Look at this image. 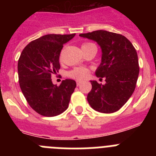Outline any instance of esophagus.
<instances>
[{"instance_id":"obj_1","label":"esophagus","mask_w":156,"mask_h":156,"mask_svg":"<svg viewBox=\"0 0 156 156\" xmlns=\"http://www.w3.org/2000/svg\"><path fill=\"white\" fill-rule=\"evenodd\" d=\"M81 83H82V82H81V81L77 80V81H76V85H77V86H80V85L81 84Z\"/></svg>"}]
</instances>
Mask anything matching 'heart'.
I'll use <instances>...</instances> for the list:
<instances>
[{"label": "heart", "mask_w": 156, "mask_h": 156, "mask_svg": "<svg viewBox=\"0 0 156 156\" xmlns=\"http://www.w3.org/2000/svg\"><path fill=\"white\" fill-rule=\"evenodd\" d=\"M92 44L91 43H85L83 44V47L88 46V45ZM90 73V70L88 69L85 68V67H77V68L73 69V70L69 73V76L70 78H73V79L78 80H83L85 78H87Z\"/></svg>", "instance_id": "obj_1"}]
</instances>
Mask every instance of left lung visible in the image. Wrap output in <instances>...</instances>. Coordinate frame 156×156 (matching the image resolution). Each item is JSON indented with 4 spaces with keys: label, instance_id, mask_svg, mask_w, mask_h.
<instances>
[{
    "label": "left lung",
    "instance_id": "obj_1",
    "mask_svg": "<svg viewBox=\"0 0 156 156\" xmlns=\"http://www.w3.org/2000/svg\"><path fill=\"white\" fill-rule=\"evenodd\" d=\"M80 36L96 41L102 51L101 62L95 74L105 78L106 83L90 81L88 102L100 112H115L126 104L136 87L140 70L136 49L126 37L105 30Z\"/></svg>",
    "mask_w": 156,
    "mask_h": 156
}]
</instances>
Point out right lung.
I'll list each match as a JSON object with an SVG mask.
<instances>
[{"label":"right lung","mask_w":156,"mask_h":156,"mask_svg":"<svg viewBox=\"0 0 156 156\" xmlns=\"http://www.w3.org/2000/svg\"><path fill=\"white\" fill-rule=\"evenodd\" d=\"M75 34L43 36L28 44L19 57V86L30 107L40 115L55 116L68 108L76 81L65 80L57 86L53 84L51 76L60 69L59 56L63 44Z\"/></svg>","instance_id":"1"}]
</instances>
